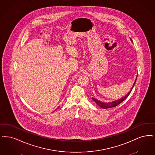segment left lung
<instances>
[{
    "label": "left lung",
    "mask_w": 155,
    "mask_h": 155,
    "mask_svg": "<svg viewBox=\"0 0 155 155\" xmlns=\"http://www.w3.org/2000/svg\"><path fill=\"white\" fill-rule=\"evenodd\" d=\"M137 77H136V79H135V81L134 84H133V87L131 88V89L130 91L128 92V94L126 95H125L124 97H123L122 98L119 99V100H116V101L110 102H103L99 101V100H97V99H95V98H93L92 99L93 100V101H94L95 102L98 106H100V107L104 108V109H107V108L115 107H116L117 105H118L119 104H120L121 102H122L124 100H125L127 98V97L130 95V93L131 92L132 89L133 88L134 86L135 82H136V81H137Z\"/></svg>",
    "instance_id": "left-lung-1"
}]
</instances>
